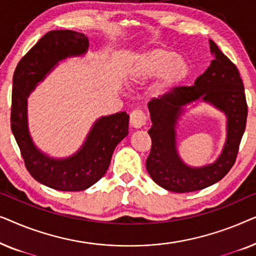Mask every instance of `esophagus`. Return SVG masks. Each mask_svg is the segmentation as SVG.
Here are the masks:
<instances>
[{
	"mask_svg": "<svg viewBox=\"0 0 256 256\" xmlns=\"http://www.w3.org/2000/svg\"><path fill=\"white\" fill-rule=\"evenodd\" d=\"M146 116L144 112L141 110H135L130 113V126L134 128H141L146 124Z\"/></svg>",
	"mask_w": 256,
	"mask_h": 256,
	"instance_id": "esophagus-1",
	"label": "esophagus"
}]
</instances>
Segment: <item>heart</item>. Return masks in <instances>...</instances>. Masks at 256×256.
<instances>
[{
    "instance_id": "b5f03b06",
    "label": "heart",
    "mask_w": 256,
    "mask_h": 256,
    "mask_svg": "<svg viewBox=\"0 0 256 256\" xmlns=\"http://www.w3.org/2000/svg\"><path fill=\"white\" fill-rule=\"evenodd\" d=\"M190 74V64L183 56L169 48H152L136 56L128 68L127 82L141 85L157 76L152 86L156 96H164L180 85Z\"/></svg>"
}]
</instances>
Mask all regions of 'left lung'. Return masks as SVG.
Masks as SVG:
<instances>
[{
    "label": "left lung",
    "mask_w": 256,
    "mask_h": 256,
    "mask_svg": "<svg viewBox=\"0 0 256 256\" xmlns=\"http://www.w3.org/2000/svg\"><path fill=\"white\" fill-rule=\"evenodd\" d=\"M210 48L213 60L194 86L176 87L148 104L152 126L148 132L152 150L146 170L156 184L177 194L202 190L222 180L236 162L246 128L247 102L239 71L211 40ZM194 102L211 104L228 118L223 152L214 162L204 167L188 166L176 152L178 120L184 107Z\"/></svg>",
    "instance_id": "obj_1"
}]
</instances>
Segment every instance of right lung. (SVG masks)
I'll use <instances>...</instances> for the list:
<instances>
[{"instance_id": "1", "label": "right lung", "mask_w": 256, "mask_h": 256, "mask_svg": "<svg viewBox=\"0 0 256 256\" xmlns=\"http://www.w3.org/2000/svg\"><path fill=\"white\" fill-rule=\"evenodd\" d=\"M88 46V38L84 34L50 31L20 59L14 73L10 118L12 134L31 176L59 191H82L96 184L106 174L115 146L128 135L129 115L120 112L98 118L78 152L65 158L46 155L31 138L28 124L30 93L59 62L84 56Z\"/></svg>"}]
</instances>
